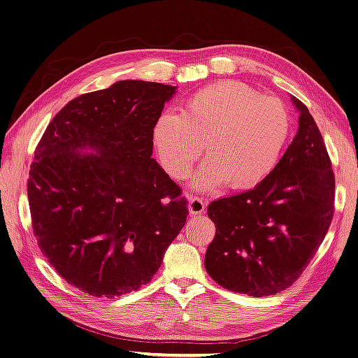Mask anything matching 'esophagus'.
Returning a JSON list of instances; mask_svg holds the SVG:
<instances>
[{
	"label": "esophagus",
	"instance_id": "34e87169",
	"mask_svg": "<svg viewBox=\"0 0 358 358\" xmlns=\"http://www.w3.org/2000/svg\"><path fill=\"white\" fill-rule=\"evenodd\" d=\"M189 213L190 216H198V214L206 213V202H203L201 198L190 195L189 196Z\"/></svg>",
	"mask_w": 358,
	"mask_h": 358
}]
</instances>
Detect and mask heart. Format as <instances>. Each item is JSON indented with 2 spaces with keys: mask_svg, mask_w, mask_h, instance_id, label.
I'll use <instances>...</instances> for the list:
<instances>
[{
  "mask_svg": "<svg viewBox=\"0 0 358 358\" xmlns=\"http://www.w3.org/2000/svg\"><path fill=\"white\" fill-rule=\"evenodd\" d=\"M289 135L288 109L279 99L222 80L193 94L182 112L165 110L152 127V142L172 178L189 176L206 141L208 157L193 185L211 190L255 186L274 169Z\"/></svg>",
  "mask_w": 358,
  "mask_h": 358,
  "instance_id": "1",
  "label": "heart"
}]
</instances>
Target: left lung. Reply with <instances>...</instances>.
I'll return each mask as SVG.
<instances>
[{
    "mask_svg": "<svg viewBox=\"0 0 358 358\" xmlns=\"http://www.w3.org/2000/svg\"><path fill=\"white\" fill-rule=\"evenodd\" d=\"M274 169L252 190L213 201L216 236L206 268L220 287L252 297L278 294L300 278L322 243L334 213V173L309 109Z\"/></svg>",
    "mask_w": 358,
    "mask_h": 358,
    "instance_id": "left-lung-1",
    "label": "left lung"
}]
</instances>
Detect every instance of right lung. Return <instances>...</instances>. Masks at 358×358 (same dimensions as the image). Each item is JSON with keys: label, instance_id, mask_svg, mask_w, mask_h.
<instances>
[{"label": "right lung", "instance_id": "add662e5", "mask_svg": "<svg viewBox=\"0 0 358 358\" xmlns=\"http://www.w3.org/2000/svg\"><path fill=\"white\" fill-rule=\"evenodd\" d=\"M176 90L118 80L79 96L34 151L28 201L38 248L85 294L138 291L185 227L187 201L151 157L152 127Z\"/></svg>", "mask_w": 358, "mask_h": 358}]
</instances>
